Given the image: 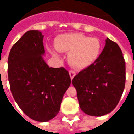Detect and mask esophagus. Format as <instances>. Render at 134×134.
<instances>
[{
    "mask_svg": "<svg viewBox=\"0 0 134 134\" xmlns=\"http://www.w3.org/2000/svg\"><path fill=\"white\" fill-rule=\"evenodd\" d=\"M69 74H70V78H71V80H72V79L74 78V77H75L76 75V73L74 71H70V72H69Z\"/></svg>",
    "mask_w": 134,
    "mask_h": 134,
    "instance_id": "1",
    "label": "esophagus"
}]
</instances>
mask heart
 <instances>
[{
  "mask_svg": "<svg viewBox=\"0 0 134 134\" xmlns=\"http://www.w3.org/2000/svg\"><path fill=\"white\" fill-rule=\"evenodd\" d=\"M56 49L60 52H68V62L77 70H83L95 62L101 52V43L97 38H90L79 33L59 35L54 41ZM53 55L57 56L55 51Z\"/></svg>",
  "mask_w": 134,
  "mask_h": 134,
  "instance_id": "1",
  "label": "heart"
}]
</instances>
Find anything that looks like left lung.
Masks as SVG:
<instances>
[{"label":"left lung","instance_id":"obj_1","mask_svg":"<svg viewBox=\"0 0 134 134\" xmlns=\"http://www.w3.org/2000/svg\"><path fill=\"white\" fill-rule=\"evenodd\" d=\"M126 82V63L120 47L107 38L102 52L94 63L75 76L81 110L91 116H103L118 105Z\"/></svg>","mask_w":134,"mask_h":134}]
</instances>
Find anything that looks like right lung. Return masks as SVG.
<instances>
[{"label":"right lung","instance_id":"obj_1","mask_svg":"<svg viewBox=\"0 0 134 134\" xmlns=\"http://www.w3.org/2000/svg\"><path fill=\"white\" fill-rule=\"evenodd\" d=\"M44 35L30 30L13 45L8 59L10 91L26 115L38 122L58 114L62 98L71 83L64 67H49L45 55Z\"/></svg>","mask_w":134,"mask_h":134}]
</instances>
